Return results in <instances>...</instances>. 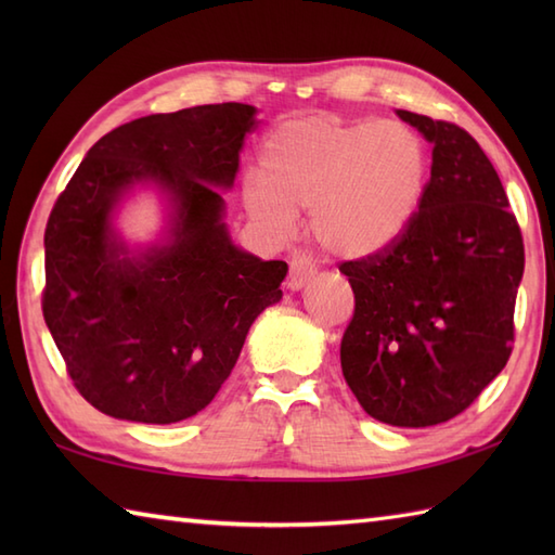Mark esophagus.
Returning <instances> with one entry per match:
<instances>
[{
	"mask_svg": "<svg viewBox=\"0 0 555 555\" xmlns=\"http://www.w3.org/2000/svg\"><path fill=\"white\" fill-rule=\"evenodd\" d=\"M312 276H314V264L310 262V259L300 255V253L293 255L291 262H288V281H286L288 288L300 291Z\"/></svg>",
	"mask_w": 555,
	"mask_h": 555,
	"instance_id": "obj_1",
	"label": "esophagus"
}]
</instances>
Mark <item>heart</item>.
<instances>
[{
    "label": "heart",
    "mask_w": 555,
    "mask_h": 555,
    "mask_svg": "<svg viewBox=\"0 0 555 555\" xmlns=\"http://www.w3.org/2000/svg\"><path fill=\"white\" fill-rule=\"evenodd\" d=\"M259 167L262 179L243 191L250 217L288 235L296 209H312L314 241L338 257H370L391 245L427 185L422 140L396 121L300 116L269 133Z\"/></svg>",
    "instance_id": "obj_1"
}]
</instances>
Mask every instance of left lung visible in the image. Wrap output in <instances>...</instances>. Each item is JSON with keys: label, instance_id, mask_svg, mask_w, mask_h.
<instances>
[{"label": "left lung", "instance_id": "8db88e82", "mask_svg": "<svg viewBox=\"0 0 555 555\" xmlns=\"http://www.w3.org/2000/svg\"><path fill=\"white\" fill-rule=\"evenodd\" d=\"M398 116L434 145L431 179L391 245L338 267L356 293L340 367L374 420L431 427L473 405L508 362L525 245L477 140L451 121Z\"/></svg>", "mask_w": 555, "mask_h": 555}]
</instances>
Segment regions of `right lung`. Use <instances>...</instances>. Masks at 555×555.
<instances>
[{"label":"right lung","instance_id":"right-lung-1","mask_svg":"<svg viewBox=\"0 0 555 555\" xmlns=\"http://www.w3.org/2000/svg\"><path fill=\"white\" fill-rule=\"evenodd\" d=\"M250 104L152 114L88 150L44 229L42 314L66 372L116 420L171 424L219 393L288 264L235 247L223 197L238 173ZM138 182L170 197V238L133 254L111 211Z\"/></svg>","mask_w":555,"mask_h":555}]
</instances>
